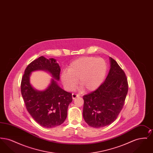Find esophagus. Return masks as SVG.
Here are the masks:
<instances>
[{
  "mask_svg": "<svg viewBox=\"0 0 153 153\" xmlns=\"http://www.w3.org/2000/svg\"><path fill=\"white\" fill-rule=\"evenodd\" d=\"M79 95H77V94H72V98L73 99H75L76 97H79Z\"/></svg>",
  "mask_w": 153,
  "mask_h": 153,
  "instance_id": "1",
  "label": "esophagus"
}]
</instances>
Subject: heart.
Returning <instances> with one entry per match:
<instances>
[{
  "mask_svg": "<svg viewBox=\"0 0 153 153\" xmlns=\"http://www.w3.org/2000/svg\"><path fill=\"white\" fill-rule=\"evenodd\" d=\"M108 65L106 61L95 57H83L73 61L68 71L61 74V80L66 91H72L79 83L81 88L93 91L99 87L105 80Z\"/></svg>",
  "mask_w": 153,
  "mask_h": 153,
  "instance_id": "b5f03b06",
  "label": "heart"
}]
</instances>
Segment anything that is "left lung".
Returning <instances> with one entry per match:
<instances>
[{"instance_id": "left-lung-1", "label": "left lung", "mask_w": 153, "mask_h": 153, "mask_svg": "<svg viewBox=\"0 0 153 153\" xmlns=\"http://www.w3.org/2000/svg\"><path fill=\"white\" fill-rule=\"evenodd\" d=\"M109 58L110 69L104 82L96 91L83 96L84 119L94 128L105 127L116 120L128 92L125 73L115 59Z\"/></svg>"}]
</instances>
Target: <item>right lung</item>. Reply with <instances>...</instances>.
Segmentation results:
<instances>
[{"mask_svg": "<svg viewBox=\"0 0 153 153\" xmlns=\"http://www.w3.org/2000/svg\"><path fill=\"white\" fill-rule=\"evenodd\" d=\"M44 70L51 74V84L44 91H38L30 84L33 71ZM61 68L54 58L39 57L31 62L25 71L21 81V94L26 109L34 120L45 128H53L63 123L67 117L72 94L59 86Z\"/></svg>", "mask_w": 153, "mask_h": 153, "instance_id": "1", "label": "right lung"}]
</instances>
